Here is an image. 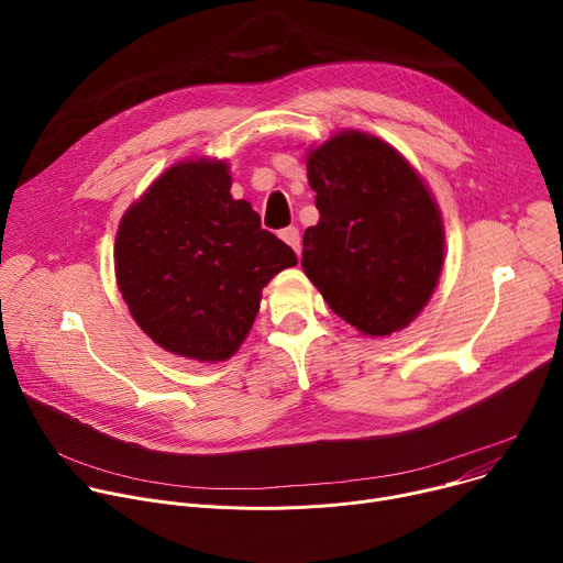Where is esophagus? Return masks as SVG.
<instances>
[{
	"mask_svg": "<svg viewBox=\"0 0 563 563\" xmlns=\"http://www.w3.org/2000/svg\"><path fill=\"white\" fill-rule=\"evenodd\" d=\"M280 238L285 240V243H287L296 254H300V233H298L296 227L283 229V231H280Z\"/></svg>",
	"mask_w": 563,
	"mask_h": 563,
	"instance_id": "esophagus-1",
	"label": "esophagus"
}]
</instances>
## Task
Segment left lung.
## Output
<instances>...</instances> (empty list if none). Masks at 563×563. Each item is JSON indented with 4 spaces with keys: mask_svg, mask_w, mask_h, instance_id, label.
Masks as SVG:
<instances>
[{
    "mask_svg": "<svg viewBox=\"0 0 563 563\" xmlns=\"http://www.w3.org/2000/svg\"><path fill=\"white\" fill-rule=\"evenodd\" d=\"M318 224L302 235V269L363 336L406 330L430 302L445 261L434 194L410 159L367 131L343 129L307 148Z\"/></svg>",
    "mask_w": 563,
    "mask_h": 563,
    "instance_id": "obj_1",
    "label": "left lung"
}]
</instances>
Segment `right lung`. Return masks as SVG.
<instances>
[{
    "label": "right lung",
    "mask_w": 563,
    "mask_h": 563,
    "mask_svg": "<svg viewBox=\"0 0 563 563\" xmlns=\"http://www.w3.org/2000/svg\"><path fill=\"white\" fill-rule=\"evenodd\" d=\"M115 280L137 328L200 363L231 358L247 339L263 287L296 254L233 200L224 159L196 157L159 174L124 211Z\"/></svg>",
    "instance_id": "right-lung-1"
}]
</instances>
